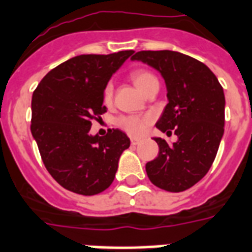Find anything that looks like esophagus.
<instances>
[{"label": "esophagus", "instance_id": "1", "mask_svg": "<svg viewBox=\"0 0 252 252\" xmlns=\"http://www.w3.org/2000/svg\"><path fill=\"white\" fill-rule=\"evenodd\" d=\"M139 143H140L139 139H134V137H132V139H130V144H132V145H137Z\"/></svg>", "mask_w": 252, "mask_h": 252}]
</instances>
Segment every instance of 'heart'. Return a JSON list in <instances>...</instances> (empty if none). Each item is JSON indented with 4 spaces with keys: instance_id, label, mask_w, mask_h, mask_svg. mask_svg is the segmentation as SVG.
<instances>
[{
    "instance_id": "b5f03b06",
    "label": "heart",
    "mask_w": 252,
    "mask_h": 252,
    "mask_svg": "<svg viewBox=\"0 0 252 252\" xmlns=\"http://www.w3.org/2000/svg\"><path fill=\"white\" fill-rule=\"evenodd\" d=\"M130 79L134 83V86L139 88L141 92L148 91L153 83H158V80L151 71L147 70H134L130 72ZM113 97V86L108 83L104 87L103 91V100L105 104H111ZM152 118L149 115H124L116 120L119 128H122L124 132L132 136H140L144 133V130L151 123Z\"/></svg>"
}]
</instances>
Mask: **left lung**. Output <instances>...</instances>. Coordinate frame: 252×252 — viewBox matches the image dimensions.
<instances>
[{"instance_id": "left-lung-1", "label": "left lung", "mask_w": 252, "mask_h": 252, "mask_svg": "<svg viewBox=\"0 0 252 252\" xmlns=\"http://www.w3.org/2000/svg\"><path fill=\"white\" fill-rule=\"evenodd\" d=\"M130 59L162 75L169 103L156 126L178 137L173 145L155 139L160 151L145 165L148 177L166 191L188 190L206 176L220 148L224 130L223 88L206 64L177 51H139Z\"/></svg>"}]
</instances>
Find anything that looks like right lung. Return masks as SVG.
<instances>
[{
	"label": "right lung",
	"instance_id": "1",
	"mask_svg": "<svg viewBox=\"0 0 252 252\" xmlns=\"http://www.w3.org/2000/svg\"><path fill=\"white\" fill-rule=\"evenodd\" d=\"M133 54H87L53 68L32 99V129L51 177L72 193L95 195L113 182L120 155L130 141L120 129L91 136L92 122L107 112L103 91L115 71Z\"/></svg>",
	"mask_w": 252,
	"mask_h": 252
}]
</instances>
